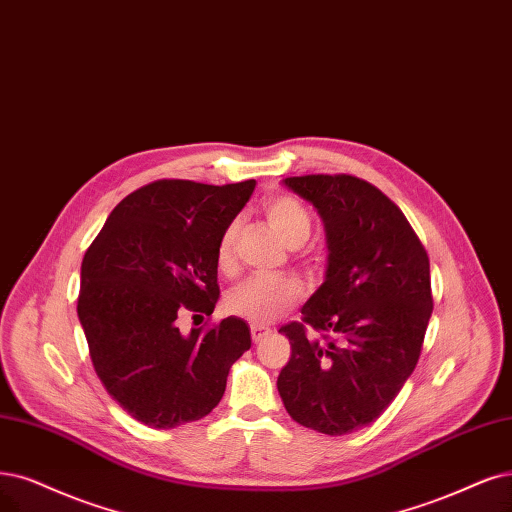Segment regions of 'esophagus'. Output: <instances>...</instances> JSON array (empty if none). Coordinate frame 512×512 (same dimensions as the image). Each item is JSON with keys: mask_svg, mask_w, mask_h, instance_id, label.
I'll return each instance as SVG.
<instances>
[{"mask_svg": "<svg viewBox=\"0 0 512 512\" xmlns=\"http://www.w3.org/2000/svg\"><path fill=\"white\" fill-rule=\"evenodd\" d=\"M272 333V329H268V327H261V325H251V337H253V342L255 344H259L263 337L266 335H270Z\"/></svg>", "mask_w": 512, "mask_h": 512, "instance_id": "1", "label": "esophagus"}]
</instances>
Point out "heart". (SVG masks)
Returning <instances> with one entry per match:
<instances>
[{"instance_id": "b5f03b06", "label": "heart", "mask_w": 512, "mask_h": 512, "mask_svg": "<svg viewBox=\"0 0 512 512\" xmlns=\"http://www.w3.org/2000/svg\"><path fill=\"white\" fill-rule=\"evenodd\" d=\"M263 213L278 238L291 249L304 244L310 236V215L306 206L293 196H272L263 202ZM236 234L238 223L225 227L217 244V268L225 274L234 270L236 261ZM304 295L299 280L291 276H251L225 297V310L249 320L253 325H268L280 314H285Z\"/></svg>"}]
</instances>
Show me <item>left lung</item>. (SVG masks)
<instances>
[{
	"mask_svg": "<svg viewBox=\"0 0 512 512\" xmlns=\"http://www.w3.org/2000/svg\"><path fill=\"white\" fill-rule=\"evenodd\" d=\"M325 225L327 270L291 323V358L278 392L291 418L339 437L375 422L401 392L422 352L432 314L430 263L390 198L350 175L282 179Z\"/></svg>",
	"mask_w": 512,
	"mask_h": 512,
	"instance_id": "obj_1",
	"label": "left lung"
}]
</instances>
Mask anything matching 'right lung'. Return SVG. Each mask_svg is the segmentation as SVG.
I'll return each instance as SVG.
<instances>
[{"label": "right lung", "instance_id": "1", "mask_svg": "<svg viewBox=\"0 0 512 512\" xmlns=\"http://www.w3.org/2000/svg\"><path fill=\"white\" fill-rule=\"evenodd\" d=\"M255 181L204 185L162 179L128 194L82 261L78 316L94 371L137 422L175 428L211 413L251 329L227 316L181 333L183 312L213 314L217 244Z\"/></svg>", "mask_w": 512, "mask_h": 512}]
</instances>
